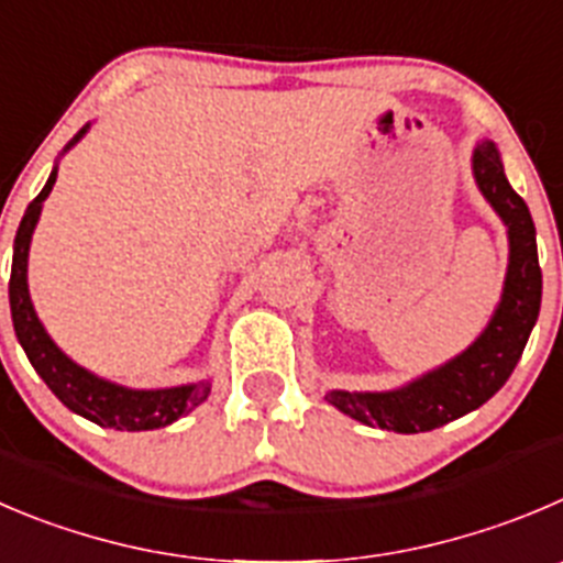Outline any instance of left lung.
<instances>
[{"mask_svg":"<svg viewBox=\"0 0 563 563\" xmlns=\"http://www.w3.org/2000/svg\"><path fill=\"white\" fill-rule=\"evenodd\" d=\"M473 176L508 229V271L495 314L467 351L406 387L389 393H325V400L342 415L395 433L433 431L484 406L517 367L542 307L537 227L526 201L508 185L500 152L492 141L475 146Z\"/></svg>","mask_w":563,"mask_h":563,"instance_id":"left-lung-1","label":"left lung"}]
</instances>
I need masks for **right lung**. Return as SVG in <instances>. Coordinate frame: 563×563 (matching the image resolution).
I'll use <instances>...</instances> for the list:
<instances>
[{"mask_svg": "<svg viewBox=\"0 0 563 563\" xmlns=\"http://www.w3.org/2000/svg\"><path fill=\"white\" fill-rule=\"evenodd\" d=\"M88 126L90 124H85L63 152H68L88 132ZM55 181L57 165L52 168L44 190L37 192L32 198V205L26 207L24 218L19 223V232H15L13 267H10V314H13L15 336H19L30 365L46 382V387L60 398L63 406L82 415L85 420L96 422V426L115 428V431H154V428L170 426L181 415L196 409L198 404H205L212 389L210 382L181 384V387L168 389L121 387V384L93 376L90 371L79 367L74 358H68L55 345V340L46 334L44 323L37 320L30 298V287H26V256H30L35 223L41 218L44 201L52 192V187H55Z\"/></svg>", "mask_w": 563, "mask_h": 563, "instance_id": "obj_1", "label": "right lung"}]
</instances>
